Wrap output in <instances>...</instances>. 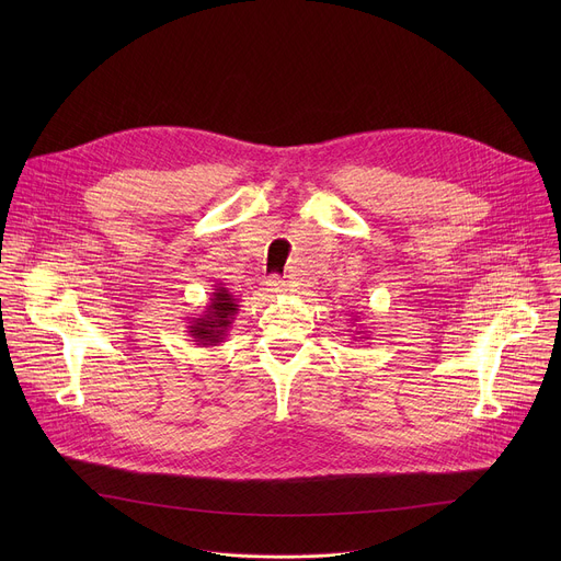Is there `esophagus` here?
Masks as SVG:
<instances>
[{"label": "esophagus", "mask_w": 561, "mask_h": 561, "mask_svg": "<svg viewBox=\"0 0 561 561\" xmlns=\"http://www.w3.org/2000/svg\"><path fill=\"white\" fill-rule=\"evenodd\" d=\"M266 290L271 293V295H279V293H284L286 290V282L279 277V275H273V277H268V282H266Z\"/></svg>", "instance_id": "1"}]
</instances>
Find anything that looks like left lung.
Returning <instances> with one entry per match:
<instances>
[{"label":"left lung","instance_id":"left-lung-1","mask_svg":"<svg viewBox=\"0 0 561 561\" xmlns=\"http://www.w3.org/2000/svg\"><path fill=\"white\" fill-rule=\"evenodd\" d=\"M351 322H357V312H353ZM355 335H357V337H355V342H357V340H359V342H362V340H370V337H368V331H366V327H362V324H359V329L355 331Z\"/></svg>","mask_w":561,"mask_h":561}]
</instances>
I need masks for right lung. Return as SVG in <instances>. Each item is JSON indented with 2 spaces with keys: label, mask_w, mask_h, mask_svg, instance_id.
Returning a JSON list of instances; mask_svg holds the SVG:
<instances>
[{
  "label": "right lung",
  "mask_w": 561,
  "mask_h": 561,
  "mask_svg": "<svg viewBox=\"0 0 561 561\" xmlns=\"http://www.w3.org/2000/svg\"><path fill=\"white\" fill-rule=\"evenodd\" d=\"M237 310H239L237 299L228 293V288L217 284L213 288L202 314L188 319V327H186L188 337L197 346H204V348L219 346L226 340L228 329L234 322Z\"/></svg>",
  "instance_id": "obj_1"
}]
</instances>
